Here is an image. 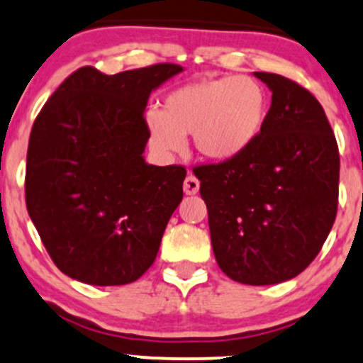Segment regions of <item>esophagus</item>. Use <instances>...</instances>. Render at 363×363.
Here are the masks:
<instances>
[{"label":"esophagus","instance_id":"34e87169","mask_svg":"<svg viewBox=\"0 0 363 363\" xmlns=\"http://www.w3.org/2000/svg\"><path fill=\"white\" fill-rule=\"evenodd\" d=\"M200 191V181L196 179V175L188 174L184 181V193L186 194H196Z\"/></svg>","mask_w":363,"mask_h":363}]
</instances>
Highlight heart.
Returning <instances> with one entry per match:
<instances>
[{"mask_svg":"<svg viewBox=\"0 0 363 363\" xmlns=\"http://www.w3.org/2000/svg\"><path fill=\"white\" fill-rule=\"evenodd\" d=\"M269 93L248 75L203 79L169 93L160 113L148 115L150 141L162 153L182 150L193 134L194 148L212 160L241 155L262 136Z\"/></svg>","mask_w":363,"mask_h":363,"instance_id":"heart-1","label":"heart"}]
</instances>
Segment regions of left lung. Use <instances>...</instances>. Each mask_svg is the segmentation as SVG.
I'll return each mask as SVG.
<instances>
[{"label":"left lung","instance_id":"8db88e82","mask_svg":"<svg viewBox=\"0 0 363 363\" xmlns=\"http://www.w3.org/2000/svg\"><path fill=\"white\" fill-rule=\"evenodd\" d=\"M272 91L265 129L241 155L194 165L215 260L242 284H277L315 260L337 213L340 151L317 98L255 72Z\"/></svg>","mask_w":363,"mask_h":363}]
</instances>
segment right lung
Here are the masks:
<instances>
[{"label": "right lung", "mask_w": 363, "mask_h": 363, "mask_svg": "<svg viewBox=\"0 0 363 363\" xmlns=\"http://www.w3.org/2000/svg\"><path fill=\"white\" fill-rule=\"evenodd\" d=\"M182 72L155 63L105 75L81 67L35 117L27 148L26 205L53 264L86 284L121 286L157 258L182 200V165L145 163V108Z\"/></svg>", "instance_id": "obj_1"}]
</instances>
